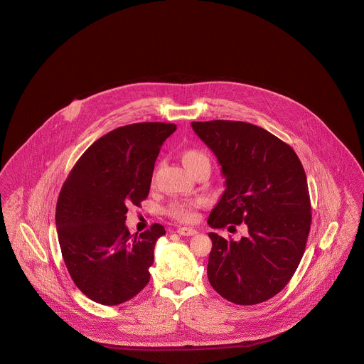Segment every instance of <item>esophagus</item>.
Masks as SVG:
<instances>
[{
  "label": "esophagus",
  "instance_id": "esophagus-1",
  "mask_svg": "<svg viewBox=\"0 0 364 364\" xmlns=\"http://www.w3.org/2000/svg\"><path fill=\"white\" fill-rule=\"evenodd\" d=\"M177 233L181 236H194V235H197V230L193 228H178Z\"/></svg>",
  "mask_w": 364,
  "mask_h": 364
}]
</instances>
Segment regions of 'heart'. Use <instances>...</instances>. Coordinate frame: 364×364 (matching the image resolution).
Returning a JSON list of instances; mask_svg holds the SVG:
<instances>
[{"instance_id":"obj_1","label":"heart","mask_w":364,"mask_h":364,"mask_svg":"<svg viewBox=\"0 0 364 364\" xmlns=\"http://www.w3.org/2000/svg\"><path fill=\"white\" fill-rule=\"evenodd\" d=\"M207 161L210 163L208 156L198 149H188L183 153V163L188 170H191L197 163ZM207 205V200L203 197L190 198V200H177L171 203L167 208V214L171 218L177 219L184 223L196 222L198 218V210Z\"/></svg>"}]
</instances>
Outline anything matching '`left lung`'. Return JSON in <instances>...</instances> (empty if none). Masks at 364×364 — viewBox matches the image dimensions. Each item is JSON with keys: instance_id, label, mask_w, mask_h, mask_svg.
<instances>
[{"instance_id": "obj_1", "label": "left lung", "mask_w": 364, "mask_h": 364, "mask_svg": "<svg viewBox=\"0 0 364 364\" xmlns=\"http://www.w3.org/2000/svg\"><path fill=\"white\" fill-rule=\"evenodd\" d=\"M191 127L218 157L226 184L208 225L247 228L237 242L208 233V280L233 304L264 302L289 284L305 252L312 214L304 167L260 127L220 119Z\"/></svg>"}]
</instances>
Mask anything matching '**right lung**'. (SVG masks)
<instances>
[{"label": "right lung", "mask_w": 364, "mask_h": 364, "mask_svg": "<svg viewBox=\"0 0 364 364\" xmlns=\"http://www.w3.org/2000/svg\"><path fill=\"white\" fill-rule=\"evenodd\" d=\"M174 124L139 122L117 128L90 146L69 173L56 205V226L69 274L84 295L118 305L145 289L156 240L153 223L131 235L129 205L147 198L154 161Z\"/></svg>", "instance_id": "right-lung-1"}]
</instances>
